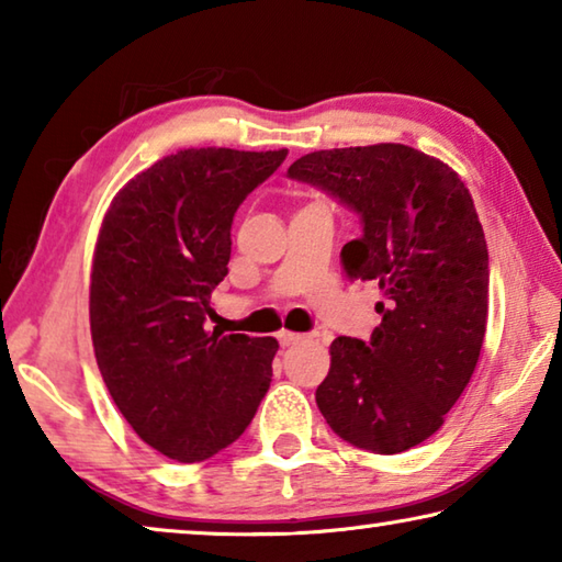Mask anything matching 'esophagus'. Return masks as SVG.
<instances>
[{
	"instance_id": "esophagus-1",
	"label": "esophagus",
	"mask_w": 562,
	"mask_h": 562,
	"mask_svg": "<svg viewBox=\"0 0 562 562\" xmlns=\"http://www.w3.org/2000/svg\"><path fill=\"white\" fill-rule=\"evenodd\" d=\"M304 339V335H297V331H288V329H282L280 335H278V341L282 347H292V345H300V341Z\"/></svg>"
}]
</instances>
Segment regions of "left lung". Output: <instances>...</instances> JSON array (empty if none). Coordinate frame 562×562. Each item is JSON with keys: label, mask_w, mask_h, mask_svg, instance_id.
Listing matches in <instances>:
<instances>
[{"label": "left lung", "mask_w": 562, "mask_h": 562, "mask_svg": "<svg viewBox=\"0 0 562 562\" xmlns=\"http://www.w3.org/2000/svg\"><path fill=\"white\" fill-rule=\"evenodd\" d=\"M288 176L359 215L341 265L384 294L372 339L331 341L319 412L357 449L402 453L441 429L483 347L488 247L473 198L453 168L404 144L315 150Z\"/></svg>", "instance_id": "8db88e82"}]
</instances>
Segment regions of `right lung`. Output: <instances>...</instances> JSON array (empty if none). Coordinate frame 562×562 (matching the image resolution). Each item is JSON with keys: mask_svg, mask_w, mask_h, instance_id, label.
Listing matches in <instances>:
<instances>
[{"mask_svg": "<svg viewBox=\"0 0 562 562\" xmlns=\"http://www.w3.org/2000/svg\"><path fill=\"white\" fill-rule=\"evenodd\" d=\"M280 150L188 148L123 186L93 250L89 317L109 394L140 439L205 461L252 422L272 382L274 337L205 331L227 274L231 227Z\"/></svg>", "mask_w": 562, "mask_h": 562, "instance_id": "obj_1", "label": "right lung"}]
</instances>
